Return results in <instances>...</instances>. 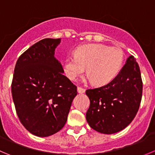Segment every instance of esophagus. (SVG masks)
<instances>
[{
  "label": "esophagus",
  "instance_id": "1",
  "mask_svg": "<svg viewBox=\"0 0 155 155\" xmlns=\"http://www.w3.org/2000/svg\"><path fill=\"white\" fill-rule=\"evenodd\" d=\"M85 90L84 88H80V87H78L77 88V92L79 93V94H83V93H85Z\"/></svg>",
  "mask_w": 155,
  "mask_h": 155
}]
</instances>
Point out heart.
<instances>
[{"mask_svg": "<svg viewBox=\"0 0 155 155\" xmlns=\"http://www.w3.org/2000/svg\"><path fill=\"white\" fill-rule=\"evenodd\" d=\"M76 55H69L64 61V73L72 81L77 79L86 68L87 80L97 86L110 83L120 71L124 61L120 48L90 44L78 47Z\"/></svg>", "mask_w": 155, "mask_h": 155, "instance_id": "obj_1", "label": "heart"}]
</instances>
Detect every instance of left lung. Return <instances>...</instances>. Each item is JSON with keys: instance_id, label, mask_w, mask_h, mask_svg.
<instances>
[{"instance_id": "1", "label": "left lung", "mask_w": 155, "mask_h": 155, "mask_svg": "<svg viewBox=\"0 0 155 155\" xmlns=\"http://www.w3.org/2000/svg\"><path fill=\"white\" fill-rule=\"evenodd\" d=\"M85 93L90 100L86 120L93 130L114 134L125 129L136 117L142 100L140 69L134 57L127 58L110 83Z\"/></svg>"}]
</instances>
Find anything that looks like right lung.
Wrapping results in <instances>:
<instances>
[{
  "label": "right lung",
  "instance_id": "add662e5",
  "mask_svg": "<svg viewBox=\"0 0 155 155\" xmlns=\"http://www.w3.org/2000/svg\"><path fill=\"white\" fill-rule=\"evenodd\" d=\"M61 38H45L17 60L11 90L21 124L31 134L47 137L65 125L76 86L64 75L55 49Z\"/></svg>",
  "mask_w": 155,
  "mask_h": 155
}]
</instances>
